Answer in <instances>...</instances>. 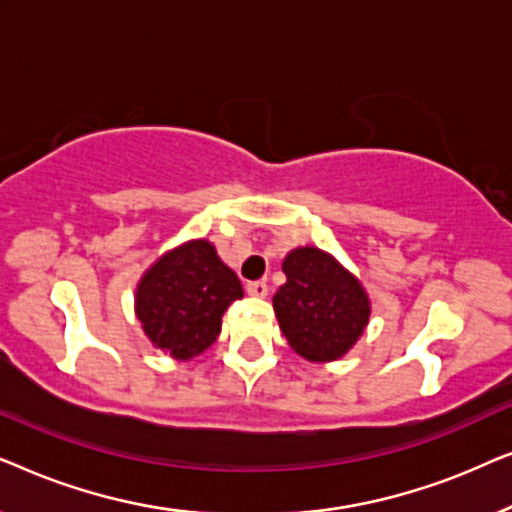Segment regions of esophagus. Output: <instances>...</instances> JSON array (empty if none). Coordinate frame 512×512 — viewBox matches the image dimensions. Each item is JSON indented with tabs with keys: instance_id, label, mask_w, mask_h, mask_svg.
<instances>
[{
	"instance_id": "1",
	"label": "esophagus",
	"mask_w": 512,
	"mask_h": 512,
	"mask_svg": "<svg viewBox=\"0 0 512 512\" xmlns=\"http://www.w3.org/2000/svg\"><path fill=\"white\" fill-rule=\"evenodd\" d=\"M247 293L251 298H265V296H268V284H265V282H249Z\"/></svg>"
}]
</instances>
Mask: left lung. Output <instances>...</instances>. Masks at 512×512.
Returning <instances> with one entry per match:
<instances>
[{
	"instance_id": "8db88e82",
	"label": "left lung",
	"mask_w": 512,
	"mask_h": 512,
	"mask_svg": "<svg viewBox=\"0 0 512 512\" xmlns=\"http://www.w3.org/2000/svg\"><path fill=\"white\" fill-rule=\"evenodd\" d=\"M282 270L286 284L279 286L272 307L293 352L312 363L342 359L370 321L363 284L319 247L291 249Z\"/></svg>"
}]
</instances>
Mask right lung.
<instances>
[{
    "label": "right lung",
    "mask_w": 512,
    "mask_h": 512,
    "mask_svg": "<svg viewBox=\"0 0 512 512\" xmlns=\"http://www.w3.org/2000/svg\"><path fill=\"white\" fill-rule=\"evenodd\" d=\"M244 296L240 279L205 237L165 251L137 282L135 314L149 342L177 361L200 356L221 333V317Z\"/></svg>",
    "instance_id": "1"
}]
</instances>
